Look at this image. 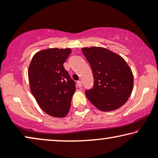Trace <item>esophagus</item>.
Segmentation results:
<instances>
[{"instance_id":"esophagus-1","label":"esophagus","mask_w":158,"mask_h":158,"mask_svg":"<svg viewBox=\"0 0 158 158\" xmlns=\"http://www.w3.org/2000/svg\"><path fill=\"white\" fill-rule=\"evenodd\" d=\"M77 86L79 87H81V86H82V83H81V81H77Z\"/></svg>"}]
</instances>
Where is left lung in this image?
Segmentation results:
<instances>
[{
  "label": "left lung",
  "instance_id": "8db88e82",
  "mask_svg": "<svg viewBox=\"0 0 158 158\" xmlns=\"http://www.w3.org/2000/svg\"><path fill=\"white\" fill-rule=\"evenodd\" d=\"M90 65L94 78L93 88L86 96L102 111H114L123 106L131 96L133 75L121 56L103 47L81 49Z\"/></svg>",
  "mask_w": 158,
  "mask_h": 158
}]
</instances>
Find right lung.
<instances>
[{
	"label": "right lung",
	"mask_w": 158,
	"mask_h": 158,
	"mask_svg": "<svg viewBox=\"0 0 158 158\" xmlns=\"http://www.w3.org/2000/svg\"><path fill=\"white\" fill-rule=\"evenodd\" d=\"M71 49H50L35 53L28 69L31 91L41 109L55 117H64L71 107L76 90L63 63Z\"/></svg>",
	"instance_id": "obj_1"
}]
</instances>
